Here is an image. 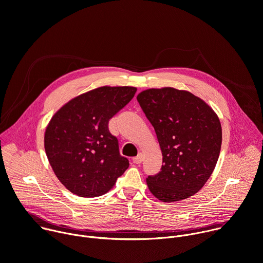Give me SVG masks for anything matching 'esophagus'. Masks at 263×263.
Segmentation results:
<instances>
[{
	"mask_svg": "<svg viewBox=\"0 0 263 263\" xmlns=\"http://www.w3.org/2000/svg\"><path fill=\"white\" fill-rule=\"evenodd\" d=\"M142 161H143V156H142V154H138L136 157L133 158V162H134L135 164H140Z\"/></svg>",
	"mask_w": 263,
	"mask_h": 263,
	"instance_id": "34e87169",
	"label": "esophagus"
}]
</instances>
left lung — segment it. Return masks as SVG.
Returning a JSON list of instances; mask_svg holds the SVG:
<instances>
[{"label":"left lung","mask_w":263,"mask_h":263,"mask_svg":"<svg viewBox=\"0 0 263 263\" xmlns=\"http://www.w3.org/2000/svg\"><path fill=\"white\" fill-rule=\"evenodd\" d=\"M137 101L155 129L163 156L161 171L146 178L149 191L163 202L194 195L210 179L220 155L218 116L200 98L173 87L145 90Z\"/></svg>","instance_id":"obj_1"}]
</instances>
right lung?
Segmentation results:
<instances>
[{"label": "right lung", "mask_w": 263, "mask_h": 263, "mask_svg": "<svg viewBox=\"0 0 263 263\" xmlns=\"http://www.w3.org/2000/svg\"><path fill=\"white\" fill-rule=\"evenodd\" d=\"M136 91L133 86H101L70 100L51 118L44 134L46 156L59 181L73 194L101 196L129 167L108 122Z\"/></svg>", "instance_id": "right-lung-1"}]
</instances>
